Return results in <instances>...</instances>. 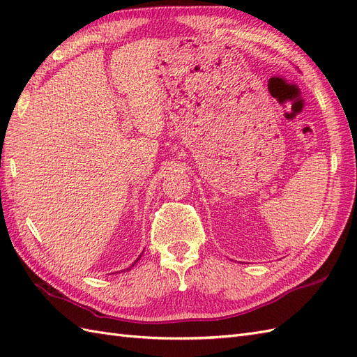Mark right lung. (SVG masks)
I'll use <instances>...</instances> for the list:
<instances>
[{
  "label": "right lung",
  "mask_w": 357,
  "mask_h": 357,
  "mask_svg": "<svg viewBox=\"0 0 357 357\" xmlns=\"http://www.w3.org/2000/svg\"><path fill=\"white\" fill-rule=\"evenodd\" d=\"M139 257H142V256H139ZM139 257H138V259H139ZM138 259H137V261H138ZM137 261H135V262H137ZM135 262H134L132 265H135ZM132 265H131V266H132ZM131 266H129V268H131ZM126 269H128V268H126Z\"/></svg>",
  "instance_id": "right-lung-1"
}]
</instances>
